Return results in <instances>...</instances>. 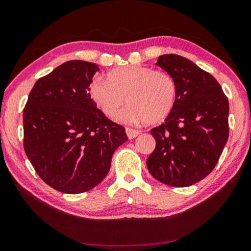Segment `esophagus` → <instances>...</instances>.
I'll list each match as a JSON object with an SVG mask.
<instances>
[{
	"label": "esophagus",
	"mask_w": 251,
	"mask_h": 251,
	"mask_svg": "<svg viewBox=\"0 0 251 251\" xmlns=\"http://www.w3.org/2000/svg\"><path fill=\"white\" fill-rule=\"evenodd\" d=\"M126 134H127V137H128L129 139H133L135 137H137V136L141 134V131L133 129V128H128V127H127V128H126Z\"/></svg>",
	"instance_id": "esophagus-1"
}]
</instances>
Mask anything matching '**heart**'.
<instances>
[{
    "label": "heart",
    "mask_w": 251,
    "mask_h": 251,
    "mask_svg": "<svg viewBox=\"0 0 251 251\" xmlns=\"http://www.w3.org/2000/svg\"><path fill=\"white\" fill-rule=\"evenodd\" d=\"M177 83L166 72L147 66H127L108 74V80L95 78L88 87L91 99L109 118L124 105L123 118L131 123L159 124L171 115L177 100Z\"/></svg>",
    "instance_id": "1"
}]
</instances>
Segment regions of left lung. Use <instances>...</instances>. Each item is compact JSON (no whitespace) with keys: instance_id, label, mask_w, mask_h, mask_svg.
Returning <instances> with one entry per match:
<instances>
[{"instance_id":"1","label":"left lung","mask_w":251,"mask_h":251,"mask_svg":"<svg viewBox=\"0 0 251 251\" xmlns=\"http://www.w3.org/2000/svg\"><path fill=\"white\" fill-rule=\"evenodd\" d=\"M177 83L175 107L151 130L156 147L147 168L157 180L188 187L209 175L229 136V103L215 77L188 58L165 54L156 63Z\"/></svg>"}]
</instances>
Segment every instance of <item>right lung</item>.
<instances>
[{
    "label": "right lung",
    "mask_w": 251,
    "mask_h": 251,
    "mask_svg": "<svg viewBox=\"0 0 251 251\" xmlns=\"http://www.w3.org/2000/svg\"><path fill=\"white\" fill-rule=\"evenodd\" d=\"M100 67L69 61L34 85L23 110L24 151L42 180L65 194L94 188L128 137L96 107L88 87Z\"/></svg>",
    "instance_id": "obj_1"
}]
</instances>
